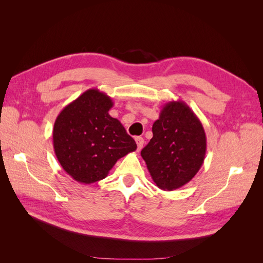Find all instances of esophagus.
<instances>
[{"label":"esophagus","mask_w":263,"mask_h":263,"mask_svg":"<svg viewBox=\"0 0 263 263\" xmlns=\"http://www.w3.org/2000/svg\"><path fill=\"white\" fill-rule=\"evenodd\" d=\"M135 140H136L137 149H138V150H140V149L142 148V146H144V142H145L144 138H142V137H136V138H135Z\"/></svg>","instance_id":"34e87169"}]
</instances>
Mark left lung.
Listing matches in <instances>:
<instances>
[{"instance_id": "left-lung-1", "label": "left lung", "mask_w": 263, "mask_h": 263, "mask_svg": "<svg viewBox=\"0 0 263 263\" xmlns=\"http://www.w3.org/2000/svg\"><path fill=\"white\" fill-rule=\"evenodd\" d=\"M153 134L140 155L156 185L173 191L186 184L201 169L206 154L201 121L184 102L172 101L163 105Z\"/></svg>"}]
</instances>
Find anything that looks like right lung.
I'll return each mask as SVG.
<instances>
[{
    "mask_svg": "<svg viewBox=\"0 0 263 263\" xmlns=\"http://www.w3.org/2000/svg\"><path fill=\"white\" fill-rule=\"evenodd\" d=\"M108 95L90 89L71 102L55 119L53 149L62 169L79 183L107 177L118 159L137 149L124 126L108 114Z\"/></svg>",
    "mask_w": 263,
    "mask_h": 263,
    "instance_id": "add662e5",
    "label": "right lung"
}]
</instances>
